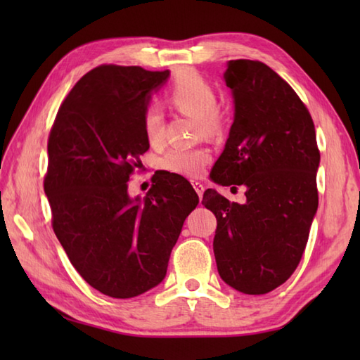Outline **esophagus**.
Returning <instances> with one entry per match:
<instances>
[{
  "label": "esophagus",
  "instance_id": "obj_1",
  "mask_svg": "<svg viewBox=\"0 0 360 360\" xmlns=\"http://www.w3.org/2000/svg\"><path fill=\"white\" fill-rule=\"evenodd\" d=\"M192 186H193V188L196 190V193H198V196H202V193H204V186L201 184L200 181H192Z\"/></svg>",
  "mask_w": 360,
  "mask_h": 360
}]
</instances>
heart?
Returning a JSON list of instances; mask_svg holds the SVG:
<instances>
[{
  "label": "heart",
  "instance_id": "heart-1",
  "mask_svg": "<svg viewBox=\"0 0 360 360\" xmlns=\"http://www.w3.org/2000/svg\"><path fill=\"white\" fill-rule=\"evenodd\" d=\"M167 98L176 110L198 119L200 134H217L223 125V116L218 111V98L212 83L192 68L181 71L168 86ZM143 133L150 143H160L164 139V117L156 105H148L142 117ZM210 162V151L198 148H170L159 159V167L174 174L198 178Z\"/></svg>",
  "mask_w": 360,
  "mask_h": 360
}]
</instances>
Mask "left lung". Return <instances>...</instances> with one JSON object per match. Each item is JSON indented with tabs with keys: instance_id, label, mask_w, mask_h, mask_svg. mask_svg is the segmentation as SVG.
<instances>
[{
	"instance_id": "8db88e82",
	"label": "left lung",
	"mask_w": 360,
	"mask_h": 360,
	"mask_svg": "<svg viewBox=\"0 0 360 360\" xmlns=\"http://www.w3.org/2000/svg\"><path fill=\"white\" fill-rule=\"evenodd\" d=\"M224 79L235 119L210 174L221 186L246 187V202L209 188L202 204L217 217L219 277L259 295L283 285L303 257L319 205L320 151L307 105L269 66L231 60Z\"/></svg>"
}]
</instances>
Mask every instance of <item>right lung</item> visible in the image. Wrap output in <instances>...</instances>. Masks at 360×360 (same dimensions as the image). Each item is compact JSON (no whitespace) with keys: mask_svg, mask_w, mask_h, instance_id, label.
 Returning <instances> with one entry per match:
<instances>
[{"mask_svg":"<svg viewBox=\"0 0 360 360\" xmlns=\"http://www.w3.org/2000/svg\"><path fill=\"white\" fill-rule=\"evenodd\" d=\"M168 71L101 65L75 83L48 139L44 193L71 264L98 292L131 298L164 280L198 198L179 174H160L143 201L128 181L150 148L142 117Z\"/></svg>","mask_w":360,"mask_h":360,"instance_id":"right-lung-1","label":"right lung"}]
</instances>
